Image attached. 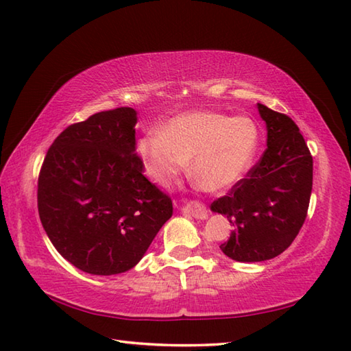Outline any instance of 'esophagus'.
<instances>
[{
    "mask_svg": "<svg viewBox=\"0 0 351 351\" xmlns=\"http://www.w3.org/2000/svg\"><path fill=\"white\" fill-rule=\"evenodd\" d=\"M184 213L190 215V217H195V219H199V220L208 219V208L202 202H199V200H193V202L185 205Z\"/></svg>",
    "mask_w": 351,
    "mask_h": 351,
    "instance_id": "34e87169",
    "label": "esophagus"
}]
</instances>
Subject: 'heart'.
I'll use <instances>...</instances> for the list:
<instances>
[{"label":"heart","instance_id":"b5f03b06","mask_svg":"<svg viewBox=\"0 0 351 351\" xmlns=\"http://www.w3.org/2000/svg\"><path fill=\"white\" fill-rule=\"evenodd\" d=\"M259 146V130L250 117H229L196 110L175 116L161 132L138 140L137 152L151 181L169 187L189 169L211 191L240 181L250 169Z\"/></svg>","mask_w":351,"mask_h":351}]
</instances>
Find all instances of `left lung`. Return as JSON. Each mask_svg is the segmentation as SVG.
<instances>
[{
    "mask_svg": "<svg viewBox=\"0 0 351 351\" xmlns=\"http://www.w3.org/2000/svg\"><path fill=\"white\" fill-rule=\"evenodd\" d=\"M258 111L267 125L265 152L226 196L211 204L234 226L220 249L240 263H259L287 250L306 219L312 191V155L299 126L263 104Z\"/></svg>",
    "mask_w": 351,
    "mask_h": 351,
    "instance_id": "8db88e82",
    "label": "left lung"
}]
</instances>
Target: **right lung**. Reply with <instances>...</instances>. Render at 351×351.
I'll list each match as a JSON object with an SVG mask.
<instances>
[{
    "label": "right lung",
    "mask_w": 351,
    "mask_h": 351,
    "mask_svg": "<svg viewBox=\"0 0 351 351\" xmlns=\"http://www.w3.org/2000/svg\"><path fill=\"white\" fill-rule=\"evenodd\" d=\"M137 113L121 107L69 125L37 181L42 226L60 255L98 276L128 271L173 214L171 199L143 175Z\"/></svg>",
    "instance_id": "right-lung-1"
}]
</instances>
